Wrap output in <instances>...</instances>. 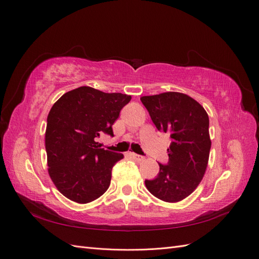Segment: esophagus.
Returning a JSON list of instances; mask_svg holds the SVG:
<instances>
[{"instance_id": "1", "label": "esophagus", "mask_w": 259, "mask_h": 259, "mask_svg": "<svg viewBox=\"0 0 259 259\" xmlns=\"http://www.w3.org/2000/svg\"><path fill=\"white\" fill-rule=\"evenodd\" d=\"M131 154V156L133 159H135L136 161H138V162H142V161H144L145 160V158L143 155H139V154H137V153H134V152H131L130 153Z\"/></svg>"}]
</instances>
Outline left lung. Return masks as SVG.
Wrapping results in <instances>:
<instances>
[{
    "instance_id": "8db88e82",
    "label": "left lung",
    "mask_w": 259,
    "mask_h": 259,
    "mask_svg": "<svg viewBox=\"0 0 259 259\" xmlns=\"http://www.w3.org/2000/svg\"><path fill=\"white\" fill-rule=\"evenodd\" d=\"M140 100L155 127L171 139L168 162L159 163L158 176L145 180L147 189L162 201H182L195 190L205 173L211 144L208 115L197 100L182 93H162Z\"/></svg>"
}]
</instances>
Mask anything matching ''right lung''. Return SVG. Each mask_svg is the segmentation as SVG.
<instances>
[{
    "instance_id": "obj_1",
    "label": "right lung",
    "mask_w": 259,
    "mask_h": 259,
    "mask_svg": "<svg viewBox=\"0 0 259 259\" xmlns=\"http://www.w3.org/2000/svg\"><path fill=\"white\" fill-rule=\"evenodd\" d=\"M131 99L81 86L52 107L45 132L49 173L66 198L84 204L107 191L112 167L123 154L98 148L95 139L101 134L113 136L112 125Z\"/></svg>"
}]
</instances>
